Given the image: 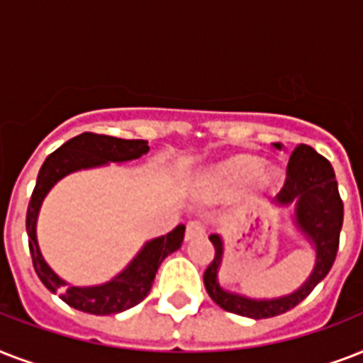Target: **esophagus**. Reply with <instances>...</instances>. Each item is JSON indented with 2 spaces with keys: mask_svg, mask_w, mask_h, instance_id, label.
<instances>
[{
  "mask_svg": "<svg viewBox=\"0 0 363 363\" xmlns=\"http://www.w3.org/2000/svg\"><path fill=\"white\" fill-rule=\"evenodd\" d=\"M201 235H205V224H203V222H199V220L188 222L186 233H184L186 241H190V239H196V238H201Z\"/></svg>",
  "mask_w": 363,
  "mask_h": 363,
  "instance_id": "34e87169",
  "label": "esophagus"
}]
</instances>
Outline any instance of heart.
I'll return each mask as SVG.
<instances>
[{
	"instance_id": "heart-1",
	"label": "heart",
	"mask_w": 363,
	"mask_h": 363,
	"mask_svg": "<svg viewBox=\"0 0 363 363\" xmlns=\"http://www.w3.org/2000/svg\"><path fill=\"white\" fill-rule=\"evenodd\" d=\"M247 182L254 192H275L281 184V175L273 167L262 165L259 158L248 154L233 156L216 167L215 184L220 190H238Z\"/></svg>"
}]
</instances>
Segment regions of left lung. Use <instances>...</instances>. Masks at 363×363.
Wrapping results in <instances>:
<instances>
[{"label": "left lung", "instance_id": "obj_1", "mask_svg": "<svg viewBox=\"0 0 363 363\" xmlns=\"http://www.w3.org/2000/svg\"><path fill=\"white\" fill-rule=\"evenodd\" d=\"M277 148L281 145L277 143ZM277 199L281 203H296L298 226L305 235L315 242L316 265L311 273L309 281L299 288L298 292L279 299H248L238 294L222 290L216 281V271L222 259V239L218 235H209L215 247V258L203 273L205 290L218 307L233 315L248 318H271L294 309L309 296L318 282L330 273L339 248V233L343 228V199L339 196L337 181L332 164L324 156L316 152L309 145H298L294 148L288 162L286 181Z\"/></svg>", "mask_w": 363, "mask_h": 363}]
</instances>
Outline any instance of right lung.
Listing matches in <instances>:
<instances>
[{
  "label": "right lung",
  "mask_w": 363,
  "mask_h": 363,
  "mask_svg": "<svg viewBox=\"0 0 363 363\" xmlns=\"http://www.w3.org/2000/svg\"><path fill=\"white\" fill-rule=\"evenodd\" d=\"M148 152V145L145 139H118V137L104 135L84 131L81 135L73 137L62 147L48 154L45 164L39 169L35 188L31 194L28 213H26V232L30 238V254L33 262V269L41 282L52 294H58L60 299L82 313L90 315H115L125 309L135 307L147 298L152 288L154 277L158 273L160 264L165 256L181 248L184 239V226H177L164 238L147 242L137 258L131 262L121 275L101 286H71L65 284L43 259L35 239V220L41 201L47 192L56 182L71 171L96 167L107 162H128L135 160Z\"/></svg>",
  "instance_id": "right-lung-1"
}]
</instances>
